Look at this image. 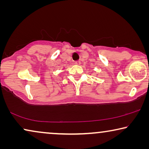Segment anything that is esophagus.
I'll use <instances>...</instances> for the list:
<instances>
[{
	"instance_id": "34e87169",
	"label": "esophagus",
	"mask_w": 149,
	"mask_h": 149,
	"mask_svg": "<svg viewBox=\"0 0 149 149\" xmlns=\"http://www.w3.org/2000/svg\"><path fill=\"white\" fill-rule=\"evenodd\" d=\"M74 64H77V65H79V64H81V62L79 60H77V61H76V62H74Z\"/></svg>"
}]
</instances>
